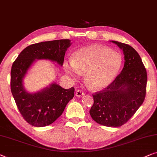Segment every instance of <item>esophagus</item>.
<instances>
[{"instance_id": "esophagus-1", "label": "esophagus", "mask_w": 157, "mask_h": 157, "mask_svg": "<svg viewBox=\"0 0 157 157\" xmlns=\"http://www.w3.org/2000/svg\"><path fill=\"white\" fill-rule=\"evenodd\" d=\"M84 94H84V92L82 91V90H76V95L77 97H81Z\"/></svg>"}]
</instances>
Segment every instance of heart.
Returning a JSON list of instances; mask_svg holds the SVG:
<instances>
[{"instance_id": "1", "label": "heart", "mask_w": 157, "mask_h": 157, "mask_svg": "<svg viewBox=\"0 0 157 157\" xmlns=\"http://www.w3.org/2000/svg\"><path fill=\"white\" fill-rule=\"evenodd\" d=\"M122 63V56L118 52L102 45H91L75 52L72 59L64 61L63 69L75 79L86 72L85 79L90 87L99 90L115 80Z\"/></svg>"}]
</instances>
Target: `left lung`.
Segmentation results:
<instances>
[{
	"mask_svg": "<svg viewBox=\"0 0 157 157\" xmlns=\"http://www.w3.org/2000/svg\"><path fill=\"white\" fill-rule=\"evenodd\" d=\"M111 42L123 51L124 67L110 85L93 94L94 105L89 113L97 123L117 128L126 123L144 102L147 74L133 47L117 41Z\"/></svg>",
	"mask_w": 157,
	"mask_h": 157,
	"instance_id": "left-lung-1",
	"label": "left lung"
}]
</instances>
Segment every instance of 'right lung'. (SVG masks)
Wrapping results in <instances>:
<instances>
[{
	"mask_svg": "<svg viewBox=\"0 0 157 157\" xmlns=\"http://www.w3.org/2000/svg\"><path fill=\"white\" fill-rule=\"evenodd\" d=\"M71 45L69 40L42 42L27 47L13 62L10 72V88L20 114L35 127H44L62 114L74 98V88L65 89L52 83L40 92L29 94L23 87L22 80L35 59H49L63 65L64 55Z\"/></svg>",
	"mask_w": 157,
	"mask_h": 157,
	"instance_id": "right-lung-1",
	"label": "right lung"
}]
</instances>
